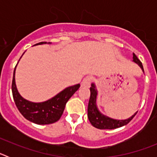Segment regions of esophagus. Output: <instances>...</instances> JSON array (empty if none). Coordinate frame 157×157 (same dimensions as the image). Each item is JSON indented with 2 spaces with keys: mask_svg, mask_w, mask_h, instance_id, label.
I'll list each match as a JSON object with an SVG mask.
<instances>
[{
  "mask_svg": "<svg viewBox=\"0 0 157 157\" xmlns=\"http://www.w3.org/2000/svg\"><path fill=\"white\" fill-rule=\"evenodd\" d=\"M91 82H92V77L91 76H86V77L82 80L81 83V86L82 87H90V86Z\"/></svg>",
  "mask_w": 157,
  "mask_h": 157,
  "instance_id": "1",
  "label": "esophagus"
}]
</instances>
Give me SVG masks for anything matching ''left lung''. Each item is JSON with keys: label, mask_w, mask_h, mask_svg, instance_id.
<instances>
[{"label": "left lung", "mask_w": 157, "mask_h": 157, "mask_svg": "<svg viewBox=\"0 0 157 157\" xmlns=\"http://www.w3.org/2000/svg\"><path fill=\"white\" fill-rule=\"evenodd\" d=\"M133 59H134L133 61L135 62L136 63H138L140 67L144 71L142 63L134 53L133 54ZM90 90V101H89L88 104V118L91 124L96 128L101 129V130H105V129L112 130V129L121 127L130 123L132 120L133 118L135 116V115L137 114V112H135L131 117H130L127 120H114V119H111V118L108 117L105 115L101 114L99 110H98L97 105H96L97 97H98V91L96 90L94 83H92Z\"/></svg>", "instance_id": "8db88e82"}]
</instances>
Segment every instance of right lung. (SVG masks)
Returning a JSON list of instances; mask_svg holds the SVG:
<instances>
[{
    "label": "right lung",
    "instance_id": "right-lung-1",
    "mask_svg": "<svg viewBox=\"0 0 157 157\" xmlns=\"http://www.w3.org/2000/svg\"><path fill=\"white\" fill-rule=\"evenodd\" d=\"M46 43L42 41L37 43L36 45H42ZM48 43L50 44V42ZM16 67L14 69L12 91L14 101L19 112L27 120L40 125L50 124L58 121L63 114L67 102L70 99L71 97L78 90L80 84L64 89L63 91L48 101L41 103H34L22 98L18 92L16 81H15Z\"/></svg>",
    "mask_w": 157,
    "mask_h": 157
}]
</instances>
